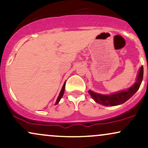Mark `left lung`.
Listing matches in <instances>:
<instances>
[{"label": "left lung", "instance_id": "8db88e82", "mask_svg": "<svg viewBox=\"0 0 148 148\" xmlns=\"http://www.w3.org/2000/svg\"><path fill=\"white\" fill-rule=\"evenodd\" d=\"M143 78V67H141L138 72L136 82L127 90L119 92L109 95H105L98 94V93H95L91 90H88V92H89L91 97L97 103L106 106H117V105H120L125 103L136 92L138 88H140V84H141Z\"/></svg>", "mask_w": 148, "mask_h": 148}]
</instances>
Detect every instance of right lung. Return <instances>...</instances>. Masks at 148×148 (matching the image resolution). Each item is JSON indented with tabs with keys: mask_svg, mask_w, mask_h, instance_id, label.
Segmentation results:
<instances>
[{
	"mask_svg": "<svg viewBox=\"0 0 148 148\" xmlns=\"http://www.w3.org/2000/svg\"><path fill=\"white\" fill-rule=\"evenodd\" d=\"M64 88H65V83H64V85H63V86H62V90H61V91H60V95H59V96L58 97L57 100H56V104L58 103L59 101H60V100L61 99V98H62V96H63L64 92Z\"/></svg>",
	"mask_w": 148,
	"mask_h": 148,
	"instance_id": "right-lung-1",
	"label": "right lung"
}]
</instances>
